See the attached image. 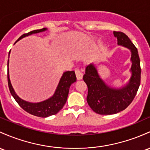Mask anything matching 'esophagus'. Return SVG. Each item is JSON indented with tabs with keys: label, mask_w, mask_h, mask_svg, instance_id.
<instances>
[{
	"label": "esophagus",
	"mask_w": 150,
	"mask_h": 150,
	"mask_svg": "<svg viewBox=\"0 0 150 150\" xmlns=\"http://www.w3.org/2000/svg\"><path fill=\"white\" fill-rule=\"evenodd\" d=\"M75 75H76L77 80H82V78H83V73L82 72L81 70H80L79 69H76V70H75Z\"/></svg>",
	"instance_id": "1"
}]
</instances>
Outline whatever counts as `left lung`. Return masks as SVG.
<instances>
[{
    "label": "left lung",
    "instance_id": "obj_1",
    "mask_svg": "<svg viewBox=\"0 0 150 150\" xmlns=\"http://www.w3.org/2000/svg\"><path fill=\"white\" fill-rule=\"evenodd\" d=\"M117 45L131 52V76L125 85L116 88L108 85L99 75L94 63L85 68L83 80L88 88L87 102L95 112L100 115H113L126 109L132 102L140 85V60L137 49L127 35L122 32H113Z\"/></svg>",
    "mask_w": 150,
    "mask_h": 150
}]
</instances>
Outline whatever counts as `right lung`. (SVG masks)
<instances>
[{
  "label": "right lung",
  "mask_w": 150,
  "mask_h": 150,
  "mask_svg": "<svg viewBox=\"0 0 150 150\" xmlns=\"http://www.w3.org/2000/svg\"><path fill=\"white\" fill-rule=\"evenodd\" d=\"M47 30V29L45 28L40 30H35L31 31L28 33L23 34L18 39L15 43H16L18 41L21 40L25 37L33 35V34L44 32ZM10 52H11V51L8 54V58H9ZM9 67V59L8 60V83L10 92H11L12 96L17 102L18 104L25 111L30 113V114L37 117H47L51 116V115L57 114L63 108L64 105L65 104L67 101L70 85L73 83L76 82L77 80L75 71H66L63 72L61 78L59 81L58 85H57L56 90H55L52 96H51L48 99L43 100L42 102H39V103H30V102H28L21 99L16 93L12 85H11V80H10L9 67Z\"/></svg>",
  "instance_id": "1"
}]
</instances>
